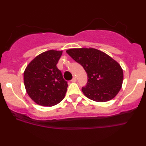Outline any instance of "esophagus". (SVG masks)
Listing matches in <instances>:
<instances>
[{
    "instance_id": "34e87169",
    "label": "esophagus",
    "mask_w": 146,
    "mask_h": 146,
    "mask_svg": "<svg viewBox=\"0 0 146 146\" xmlns=\"http://www.w3.org/2000/svg\"><path fill=\"white\" fill-rule=\"evenodd\" d=\"M71 82H76V78L73 77V78L72 79Z\"/></svg>"
}]
</instances>
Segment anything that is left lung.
Returning <instances> with one entry per match:
<instances>
[{
  "instance_id": "left-lung-1",
  "label": "left lung",
  "mask_w": 146,
  "mask_h": 146,
  "mask_svg": "<svg viewBox=\"0 0 146 146\" xmlns=\"http://www.w3.org/2000/svg\"><path fill=\"white\" fill-rule=\"evenodd\" d=\"M72 58L82 66L88 76L84 94L92 100L104 102L113 98L120 90L123 70L120 65L103 52L94 48L66 50Z\"/></svg>"
}]
</instances>
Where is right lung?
<instances>
[{"label":"right lung","mask_w":146,"mask_h":146,"mask_svg":"<svg viewBox=\"0 0 146 146\" xmlns=\"http://www.w3.org/2000/svg\"><path fill=\"white\" fill-rule=\"evenodd\" d=\"M62 52L53 50L37 56L24 72V82L31 98L43 106L60 102L67 91L68 82L56 64Z\"/></svg>","instance_id":"1"}]
</instances>
